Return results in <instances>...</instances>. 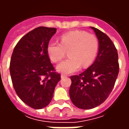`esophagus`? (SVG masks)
Here are the masks:
<instances>
[{
	"mask_svg": "<svg viewBox=\"0 0 129 129\" xmlns=\"http://www.w3.org/2000/svg\"><path fill=\"white\" fill-rule=\"evenodd\" d=\"M67 77V76L65 75H63V74H62V75H61V79L64 78V77Z\"/></svg>",
	"mask_w": 129,
	"mask_h": 129,
	"instance_id": "1",
	"label": "esophagus"
}]
</instances>
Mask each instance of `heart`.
Instances as JSON below:
<instances>
[{
	"mask_svg": "<svg viewBox=\"0 0 129 129\" xmlns=\"http://www.w3.org/2000/svg\"><path fill=\"white\" fill-rule=\"evenodd\" d=\"M61 43L51 42L47 52L50 59L54 63L60 61L69 51L70 59L56 66V70L63 74H70L81 67L86 68L94 61L97 56L99 42L95 35L85 31H73L61 35Z\"/></svg>",
	"mask_w": 129,
	"mask_h": 129,
	"instance_id": "1",
	"label": "heart"
}]
</instances>
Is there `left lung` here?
Listing matches in <instances>:
<instances>
[{
	"label": "left lung",
	"mask_w": 129,
	"mask_h": 129,
	"mask_svg": "<svg viewBox=\"0 0 129 129\" xmlns=\"http://www.w3.org/2000/svg\"><path fill=\"white\" fill-rule=\"evenodd\" d=\"M99 42L95 61L79 75L70 77V100L81 109H91L105 101L113 88L119 73L118 54L110 38L93 27Z\"/></svg>",
	"instance_id": "obj_1"
}]
</instances>
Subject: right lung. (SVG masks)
<instances>
[{"mask_svg": "<svg viewBox=\"0 0 129 129\" xmlns=\"http://www.w3.org/2000/svg\"><path fill=\"white\" fill-rule=\"evenodd\" d=\"M56 28L39 27L21 38L14 49L10 72L16 94L25 104L41 109L50 104L60 75L54 72L47 48Z\"/></svg>", "mask_w": 129, "mask_h": 129, "instance_id": "right-lung-1", "label": "right lung"}]
</instances>
